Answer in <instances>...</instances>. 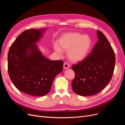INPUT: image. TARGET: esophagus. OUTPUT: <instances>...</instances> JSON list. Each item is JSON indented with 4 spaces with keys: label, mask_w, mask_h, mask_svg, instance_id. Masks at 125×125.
<instances>
[{
    "label": "esophagus",
    "mask_w": 125,
    "mask_h": 125,
    "mask_svg": "<svg viewBox=\"0 0 125 125\" xmlns=\"http://www.w3.org/2000/svg\"><path fill=\"white\" fill-rule=\"evenodd\" d=\"M69 68V63L68 62H65L63 63V68L64 69H67V68Z\"/></svg>",
    "instance_id": "34e87169"
}]
</instances>
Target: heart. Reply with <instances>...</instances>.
I'll list each match as a JSON object with an SVG mask.
<instances>
[{"label": "heart", "mask_w": 125, "mask_h": 125, "mask_svg": "<svg viewBox=\"0 0 125 125\" xmlns=\"http://www.w3.org/2000/svg\"><path fill=\"white\" fill-rule=\"evenodd\" d=\"M59 46L54 45V50L58 54H62V50L67 51L68 57L73 62L85 59L92 46V41L88 35L77 32L68 33L62 35L58 40Z\"/></svg>", "instance_id": "heart-1"}]
</instances>
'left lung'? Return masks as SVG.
I'll use <instances>...</instances> for the list:
<instances>
[{
  "label": "left lung",
  "instance_id": "1",
  "mask_svg": "<svg viewBox=\"0 0 125 125\" xmlns=\"http://www.w3.org/2000/svg\"><path fill=\"white\" fill-rule=\"evenodd\" d=\"M99 40L84 60L72 66L75 77L72 88L78 95H95L111 80L115 65V55L104 34L97 31Z\"/></svg>",
  "mask_w": 125,
  "mask_h": 125
}]
</instances>
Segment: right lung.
Segmentation results:
<instances>
[{
  "mask_svg": "<svg viewBox=\"0 0 125 125\" xmlns=\"http://www.w3.org/2000/svg\"><path fill=\"white\" fill-rule=\"evenodd\" d=\"M46 29H29L19 35L8 54V70L11 80L20 91L32 96H42L50 91L55 77L63 69L62 60H49L35 43Z\"/></svg>",
  "mask_w": 125,
  "mask_h": 125,
  "instance_id": "right-lung-1",
  "label": "right lung"
}]
</instances>
